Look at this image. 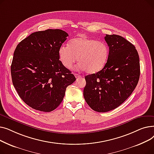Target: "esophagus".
Segmentation results:
<instances>
[{
    "instance_id": "esophagus-1",
    "label": "esophagus",
    "mask_w": 154,
    "mask_h": 154,
    "mask_svg": "<svg viewBox=\"0 0 154 154\" xmlns=\"http://www.w3.org/2000/svg\"><path fill=\"white\" fill-rule=\"evenodd\" d=\"M75 75V78H79V77H82L81 75H79V74H74Z\"/></svg>"
}]
</instances>
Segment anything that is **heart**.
I'll return each instance as SVG.
<instances>
[{
    "label": "heart",
    "mask_w": 154,
    "mask_h": 154,
    "mask_svg": "<svg viewBox=\"0 0 154 154\" xmlns=\"http://www.w3.org/2000/svg\"><path fill=\"white\" fill-rule=\"evenodd\" d=\"M58 53L59 60L65 67L70 69L78 60L77 69L93 74L106 66L109 56V47L105 42L79 37L70 40L68 46L61 45Z\"/></svg>",
    "instance_id": "1"
}]
</instances>
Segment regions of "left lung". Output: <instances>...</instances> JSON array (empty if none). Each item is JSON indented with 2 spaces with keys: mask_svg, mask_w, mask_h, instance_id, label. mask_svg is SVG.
I'll use <instances>...</instances> for the list:
<instances>
[{
  "mask_svg": "<svg viewBox=\"0 0 154 154\" xmlns=\"http://www.w3.org/2000/svg\"><path fill=\"white\" fill-rule=\"evenodd\" d=\"M105 40L109 47L105 67L96 74L85 77L84 99L94 110L106 112L124 102L138 84L139 56L135 46L118 35H107Z\"/></svg>",
  "mask_w": 154,
  "mask_h": 154,
  "instance_id": "left-lung-1",
  "label": "left lung"
}]
</instances>
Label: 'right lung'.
<instances>
[{
  "label": "right lung",
  "mask_w": 154,
  "mask_h": 154,
  "mask_svg": "<svg viewBox=\"0 0 154 154\" xmlns=\"http://www.w3.org/2000/svg\"><path fill=\"white\" fill-rule=\"evenodd\" d=\"M68 36L60 29L35 32L15 48L11 67L12 83L22 100L32 109L55 110L67 87L75 81L59 57V48Z\"/></svg>",
  "instance_id": "right-lung-1"
}]
</instances>
